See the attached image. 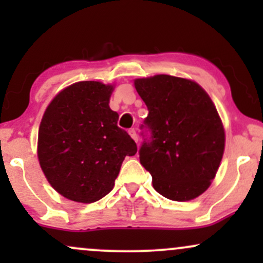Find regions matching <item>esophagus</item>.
Here are the masks:
<instances>
[{
	"label": "esophagus",
	"mask_w": 263,
	"mask_h": 263,
	"mask_svg": "<svg viewBox=\"0 0 263 263\" xmlns=\"http://www.w3.org/2000/svg\"><path fill=\"white\" fill-rule=\"evenodd\" d=\"M128 134H129V136H131L132 138H134V141H135V142H137V141H138L137 134H136V129H135V128H131V129H128Z\"/></svg>",
	"instance_id": "34e87169"
}]
</instances>
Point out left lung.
<instances>
[{
  "instance_id": "8db88e82",
  "label": "left lung",
  "mask_w": 263,
  "mask_h": 263,
  "mask_svg": "<svg viewBox=\"0 0 263 263\" xmlns=\"http://www.w3.org/2000/svg\"><path fill=\"white\" fill-rule=\"evenodd\" d=\"M148 108L141 125V164L159 194L176 201L209 188L224 155L225 131L215 105L194 81L172 75L136 79Z\"/></svg>"
}]
</instances>
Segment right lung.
Segmentation results:
<instances>
[{"label":"right lung","mask_w":263,"mask_h":263,"mask_svg":"<svg viewBox=\"0 0 263 263\" xmlns=\"http://www.w3.org/2000/svg\"><path fill=\"white\" fill-rule=\"evenodd\" d=\"M112 85L80 81L60 91L42 119L38 159L48 182L60 195L93 203L111 192L126 156L137 146L117 126L108 106Z\"/></svg>","instance_id":"add662e5"}]
</instances>
